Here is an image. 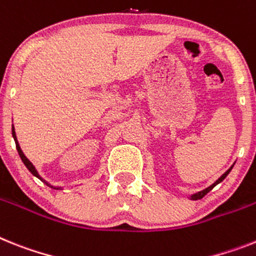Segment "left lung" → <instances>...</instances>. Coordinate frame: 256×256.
Wrapping results in <instances>:
<instances>
[{"label":"left lung","instance_id":"8db88e82","mask_svg":"<svg viewBox=\"0 0 256 256\" xmlns=\"http://www.w3.org/2000/svg\"><path fill=\"white\" fill-rule=\"evenodd\" d=\"M232 168H233V166H232ZM232 168H230V169H228V170H226V172H225L224 174L221 176V177H220V178H218V181L214 182V184H211V186H210V188H206V190L200 191V192H198V194H194V195H192V196H191V199H192V200H198V199H202V198L204 196V195H206V194H207V192H210V191H211V190H212V188H214V186H216V184H220V182H221V181H222V180H224V178H225V177H226V176H228V174H229V172H230V170H232Z\"/></svg>","mask_w":256,"mask_h":256}]
</instances>
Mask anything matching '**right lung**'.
Instances as JSON below:
<instances>
[{
    "instance_id": "1",
    "label": "right lung",
    "mask_w": 256,
    "mask_h": 256,
    "mask_svg": "<svg viewBox=\"0 0 256 256\" xmlns=\"http://www.w3.org/2000/svg\"><path fill=\"white\" fill-rule=\"evenodd\" d=\"M12 136H14V139H15V144H16V150H18V154H19V156H20V158H22V161L23 162H24V165L26 166H27V169H28L30 172H31L32 174L35 176V177H38V178H40V176H38V172H36V169H35V166H34V165L31 164V162H30V160L27 158H26L24 156V154H23L22 152V150H20V147H19V143L18 142H16V136H15V132H14V126H12ZM40 180H42V178H40ZM42 182H45V181H42ZM45 184H46V182H45ZM49 186V184H48ZM52 188V186H50ZM56 188V190H60L58 188Z\"/></svg>"
}]
</instances>
